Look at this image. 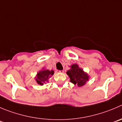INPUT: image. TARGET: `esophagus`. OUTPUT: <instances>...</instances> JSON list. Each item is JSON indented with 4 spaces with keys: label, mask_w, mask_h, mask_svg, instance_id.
Here are the masks:
<instances>
[{
    "label": "esophagus",
    "mask_w": 122,
    "mask_h": 122,
    "mask_svg": "<svg viewBox=\"0 0 122 122\" xmlns=\"http://www.w3.org/2000/svg\"><path fill=\"white\" fill-rule=\"evenodd\" d=\"M56 72L57 73H63V70H57Z\"/></svg>",
    "instance_id": "esophagus-1"
}]
</instances>
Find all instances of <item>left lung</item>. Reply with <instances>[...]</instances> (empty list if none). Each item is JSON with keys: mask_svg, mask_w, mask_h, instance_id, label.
Segmentation results:
<instances>
[{"mask_svg": "<svg viewBox=\"0 0 122 122\" xmlns=\"http://www.w3.org/2000/svg\"><path fill=\"white\" fill-rule=\"evenodd\" d=\"M66 73L70 78L71 82L76 84L78 87L84 86L89 80L87 74L84 73L83 69L80 68L76 64L72 65L71 69L68 71Z\"/></svg>", "mask_w": 122, "mask_h": 122, "instance_id": "1", "label": "left lung"}]
</instances>
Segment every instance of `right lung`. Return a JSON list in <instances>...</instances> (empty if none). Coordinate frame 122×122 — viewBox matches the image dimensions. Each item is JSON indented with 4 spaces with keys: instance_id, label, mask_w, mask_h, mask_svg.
I'll list each match as a JSON object with an SVG mask.
<instances>
[{
    "instance_id": "obj_1",
    "label": "right lung",
    "mask_w": 122,
    "mask_h": 122,
    "mask_svg": "<svg viewBox=\"0 0 122 122\" xmlns=\"http://www.w3.org/2000/svg\"><path fill=\"white\" fill-rule=\"evenodd\" d=\"M54 74V71H49L48 69L42 70L39 71L37 74L36 81L40 85H43L44 83L47 82L48 79Z\"/></svg>"
}]
</instances>
